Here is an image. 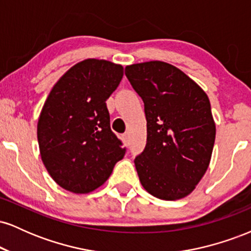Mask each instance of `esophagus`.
Segmentation results:
<instances>
[{
	"mask_svg": "<svg viewBox=\"0 0 251 251\" xmlns=\"http://www.w3.org/2000/svg\"><path fill=\"white\" fill-rule=\"evenodd\" d=\"M123 140L125 144H129V134L128 133L123 134Z\"/></svg>",
	"mask_w": 251,
	"mask_h": 251,
	"instance_id": "34e87169",
	"label": "esophagus"
}]
</instances>
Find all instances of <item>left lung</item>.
Wrapping results in <instances>:
<instances>
[{
  "mask_svg": "<svg viewBox=\"0 0 251 251\" xmlns=\"http://www.w3.org/2000/svg\"><path fill=\"white\" fill-rule=\"evenodd\" d=\"M145 106L148 139L134 159L143 188L176 201L194 191L211 159L216 125L205 92L179 68L163 61L126 66Z\"/></svg>",
  "mask_w": 251,
  "mask_h": 251,
  "instance_id": "left-lung-1",
  "label": "left lung"
}]
</instances>
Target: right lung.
<instances>
[{
  "instance_id": "1",
  "label": "right lung",
  "mask_w": 251,
  "mask_h": 251,
  "mask_svg": "<svg viewBox=\"0 0 251 251\" xmlns=\"http://www.w3.org/2000/svg\"><path fill=\"white\" fill-rule=\"evenodd\" d=\"M123 75L122 65L86 59L66 72L48 94L37 122V142L43 165L62 189L94 191L125 155L106 106Z\"/></svg>"
}]
</instances>
